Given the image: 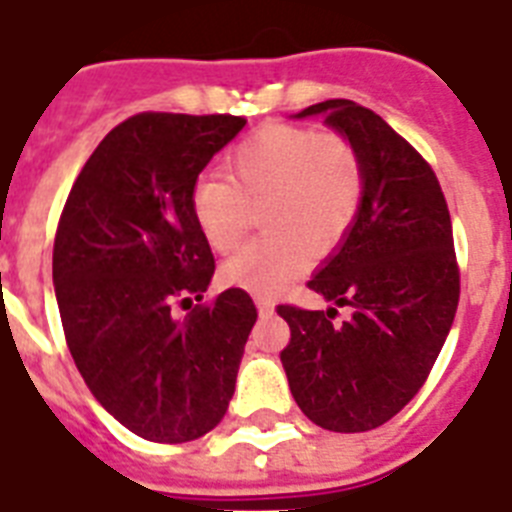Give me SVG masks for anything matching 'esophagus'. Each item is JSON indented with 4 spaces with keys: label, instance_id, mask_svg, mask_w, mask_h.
Listing matches in <instances>:
<instances>
[{
    "label": "esophagus",
    "instance_id": "esophagus-1",
    "mask_svg": "<svg viewBox=\"0 0 512 512\" xmlns=\"http://www.w3.org/2000/svg\"><path fill=\"white\" fill-rule=\"evenodd\" d=\"M255 305H257V311H260V316H271L273 313V300L271 297H255Z\"/></svg>",
    "mask_w": 512,
    "mask_h": 512
}]
</instances>
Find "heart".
Instances as JSON below:
<instances>
[{
	"mask_svg": "<svg viewBox=\"0 0 512 512\" xmlns=\"http://www.w3.org/2000/svg\"><path fill=\"white\" fill-rule=\"evenodd\" d=\"M223 175H201L188 209L217 252L247 239L263 207V239L244 247L223 268L236 287L271 295L295 279L311 257L327 255L356 223L366 196V164L342 132L271 122L225 154Z\"/></svg>",
	"mask_w": 512,
	"mask_h": 512,
	"instance_id": "1",
	"label": "heart"
}]
</instances>
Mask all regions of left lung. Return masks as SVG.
<instances>
[{
  "instance_id": "left-lung-1",
  "label": "left lung",
  "mask_w": 512,
  "mask_h": 512,
  "mask_svg": "<svg viewBox=\"0 0 512 512\" xmlns=\"http://www.w3.org/2000/svg\"><path fill=\"white\" fill-rule=\"evenodd\" d=\"M324 114L366 164V196L337 255L308 287L337 308L279 305L289 324L281 350L289 390L319 428L364 433L396 417L428 380L460 303L452 217L438 177L382 116L353 100H324L297 116Z\"/></svg>"
}]
</instances>
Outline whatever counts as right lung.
I'll return each instance as SVG.
<instances>
[{
  "instance_id": "add662e5",
  "label": "right lung",
  "mask_w": 512,
  "mask_h": 512,
  "mask_svg": "<svg viewBox=\"0 0 512 512\" xmlns=\"http://www.w3.org/2000/svg\"><path fill=\"white\" fill-rule=\"evenodd\" d=\"M244 116L143 111L92 151L60 212L52 281L68 350L135 436L185 444L223 420L257 321L239 287L204 303L212 249L188 193ZM196 299L175 320L171 308Z\"/></svg>"
}]
</instances>
